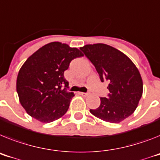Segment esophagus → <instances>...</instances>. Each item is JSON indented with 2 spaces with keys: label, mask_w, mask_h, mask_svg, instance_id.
<instances>
[{
  "label": "esophagus",
  "mask_w": 160,
  "mask_h": 160,
  "mask_svg": "<svg viewBox=\"0 0 160 160\" xmlns=\"http://www.w3.org/2000/svg\"><path fill=\"white\" fill-rule=\"evenodd\" d=\"M80 95H81L82 96L87 97V95H89V93H85V92H80Z\"/></svg>",
  "instance_id": "1"
}]
</instances>
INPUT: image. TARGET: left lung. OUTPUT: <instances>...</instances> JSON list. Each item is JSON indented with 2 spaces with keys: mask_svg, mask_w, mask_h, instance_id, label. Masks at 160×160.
Segmentation results:
<instances>
[{
  "mask_svg": "<svg viewBox=\"0 0 160 160\" xmlns=\"http://www.w3.org/2000/svg\"><path fill=\"white\" fill-rule=\"evenodd\" d=\"M80 50L95 65L101 82H109L108 97L90 109L91 114L110 123H119L132 115L142 95L143 84L138 69L121 51L104 43L87 44Z\"/></svg>",
  "mask_w": 160,
  "mask_h": 160,
  "instance_id": "left-lung-1",
  "label": "left lung"
}]
</instances>
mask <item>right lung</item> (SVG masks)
Returning <instances> with one entry per match:
<instances>
[{"label": "right lung", "instance_id": "right-lung-1", "mask_svg": "<svg viewBox=\"0 0 160 160\" xmlns=\"http://www.w3.org/2000/svg\"><path fill=\"white\" fill-rule=\"evenodd\" d=\"M82 56L76 48L52 42L25 61L18 74L17 92L22 106L31 117L49 123L65 115L74 95L67 91L69 82L64 72L72 60Z\"/></svg>", "mask_w": 160, "mask_h": 160}]
</instances>
